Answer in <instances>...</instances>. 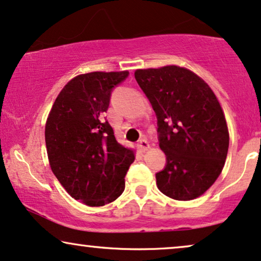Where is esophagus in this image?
Wrapping results in <instances>:
<instances>
[{
	"mask_svg": "<svg viewBox=\"0 0 261 261\" xmlns=\"http://www.w3.org/2000/svg\"><path fill=\"white\" fill-rule=\"evenodd\" d=\"M138 147L140 148L141 151H146L147 148L150 147V144H148V141L146 140V139H140V140H139Z\"/></svg>",
	"mask_w": 261,
	"mask_h": 261,
	"instance_id": "obj_1",
	"label": "esophagus"
}]
</instances>
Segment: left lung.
<instances>
[{
    "label": "left lung",
    "mask_w": 261,
    "mask_h": 261,
    "mask_svg": "<svg viewBox=\"0 0 261 261\" xmlns=\"http://www.w3.org/2000/svg\"><path fill=\"white\" fill-rule=\"evenodd\" d=\"M134 76L153 108L167 155L155 174L158 189L175 200L200 197L221 175L228 154L221 104L201 77L181 67L138 69Z\"/></svg>",
    "instance_id": "8db88e82"
}]
</instances>
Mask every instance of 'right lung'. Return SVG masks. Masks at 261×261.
<instances>
[{"mask_svg": "<svg viewBox=\"0 0 261 261\" xmlns=\"http://www.w3.org/2000/svg\"><path fill=\"white\" fill-rule=\"evenodd\" d=\"M127 72H93L69 81L57 96L45 126L49 163L75 200L103 206L124 191L134 152L115 139L106 118L111 93Z\"/></svg>", "mask_w": 261, "mask_h": 261, "instance_id": "right-lung-1", "label": "right lung"}]
</instances>
